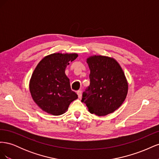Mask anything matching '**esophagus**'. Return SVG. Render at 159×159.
<instances>
[{
    "mask_svg": "<svg viewBox=\"0 0 159 159\" xmlns=\"http://www.w3.org/2000/svg\"><path fill=\"white\" fill-rule=\"evenodd\" d=\"M77 94H78V98L80 99H81V95H82V93H81V90H78V91H77Z\"/></svg>",
    "mask_w": 159,
    "mask_h": 159,
    "instance_id": "34e87169",
    "label": "esophagus"
}]
</instances>
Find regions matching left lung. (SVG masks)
<instances>
[{
    "label": "left lung",
    "mask_w": 159,
    "mask_h": 159,
    "mask_svg": "<svg viewBox=\"0 0 159 159\" xmlns=\"http://www.w3.org/2000/svg\"><path fill=\"white\" fill-rule=\"evenodd\" d=\"M90 85L83 93L81 102L98 116L113 113L124 102L128 83L121 66L113 57L92 56L87 58Z\"/></svg>",
    "instance_id": "1"
}]
</instances>
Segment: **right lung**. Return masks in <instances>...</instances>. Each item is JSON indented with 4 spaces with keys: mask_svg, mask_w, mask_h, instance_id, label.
Returning a JSON list of instances; mask_svg holds the SVG:
<instances>
[{
    "mask_svg": "<svg viewBox=\"0 0 159 159\" xmlns=\"http://www.w3.org/2000/svg\"><path fill=\"white\" fill-rule=\"evenodd\" d=\"M78 56L75 53H54L45 56L36 67L29 88L34 102L42 111L53 115H60L78 99V95L71 89L70 80L65 74L67 66Z\"/></svg>",
    "mask_w": 159,
    "mask_h": 159,
    "instance_id": "obj_1",
    "label": "right lung"
}]
</instances>
